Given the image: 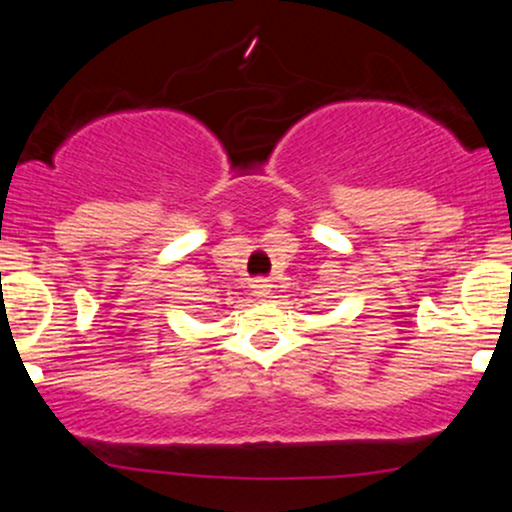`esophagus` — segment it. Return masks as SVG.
<instances>
[{"mask_svg":"<svg viewBox=\"0 0 512 512\" xmlns=\"http://www.w3.org/2000/svg\"><path fill=\"white\" fill-rule=\"evenodd\" d=\"M252 291H255V296H267V293H269V284H264L262 279H257L255 284H252Z\"/></svg>","mask_w":512,"mask_h":512,"instance_id":"esophagus-1","label":"esophagus"}]
</instances>
